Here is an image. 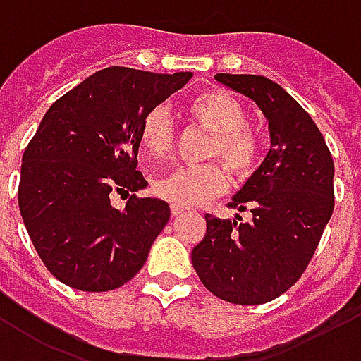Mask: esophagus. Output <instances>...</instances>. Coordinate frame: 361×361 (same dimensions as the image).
Here are the masks:
<instances>
[{"instance_id":"1","label":"esophagus","mask_w":361,"mask_h":361,"mask_svg":"<svg viewBox=\"0 0 361 361\" xmlns=\"http://www.w3.org/2000/svg\"><path fill=\"white\" fill-rule=\"evenodd\" d=\"M181 214H183V208L172 207V216H173V218H178V216H181Z\"/></svg>"}]
</instances>
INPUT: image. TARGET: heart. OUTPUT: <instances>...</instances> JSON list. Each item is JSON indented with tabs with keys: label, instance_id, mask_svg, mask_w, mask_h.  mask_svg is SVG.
I'll list each match as a JSON object with an SVG mask.
<instances>
[{
	"label": "heart",
	"instance_id": "1",
	"mask_svg": "<svg viewBox=\"0 0 361 361\" xmlns=\"http://www.w3.org/2000/svg\"><path fill=\"white\" fill-rule=\"evenodd\" d=\"M189 118L212 133L208 141L207 160H221L239 178H247L260 159V137L248 126L247 109L221 90L199 93L188 103ZM176 130L166 109L154 106L143 116L140 126V145L147 160H164L172 153ZM228 172L216 162L202 166L176 168L154 180L153 191L172 207L193 208L208 199L226 193Z\"/></svg>",
	"mask_w": 361,
	"mask_h": 361
}]
</instances>
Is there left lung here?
Returning <instances> with one entry per match:
<instances>
[{"label": "left lung", "instance_id": "obj_1", "mask_svg": "<svg viewBox=\"0 0 361 361\" xmlns=\"http://www.w3.org/2000/svg\"><path fill=\"white\" fill-rule=\"evenodd\" d=\"M262 109L271 149L229 202L250 221L204 216L191 250L197 276L226 302L255 306L290 289L316 252L335 208V164L319 128L281 85L255 74H216Z\"/></svg>", "mask_w": 361, "mask_h": 361}]
</instances>
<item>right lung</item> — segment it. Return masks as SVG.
<instances>
[{
    "label": "right lung",
    "instance_id": "1",
    "mask_svg": "<svg viewBox=\"0 0 361 361\" xmlns=\"http://www.w3.org/2000/svg\"><path fill=\"white\" fill-rule=\"evenodd\" d=\"M191 72L109 66L59 97L24 149L18 208L45 268L72 289L122 287L170 220L166 201L137 197L141 120ZM132 192L122 211L113 194Z\"/></svg>",
    "mask_w": 361,
    "mask_h": 361
}]
</instances>
